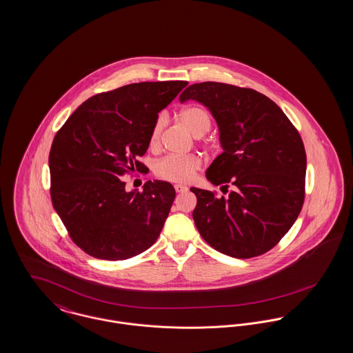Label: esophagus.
Segmentation results:
<instances>
[{
    "mask_svg": "<svg viewBox=\"0 0 353 353\" xmlns=\"http://www.w3.org/2000/svg\"><path fill=\"white\" fill-rule=\"evenodd\" d=\"M174 190H176V192H179V193H183V192H187V190H188V187H187V185H183V184H176V185H174Z\"/></svg>",
    "mask_w": 353,
    "mask_h": 353,
    "instance_id": "1",
    "label": "esophagus"
}]
</instances>
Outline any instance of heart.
I'll list each match as a JSON object with an SVG mask.
<instances>
[{"mask_svg": "<svg viewBox=\"0 0 353 353\" xmlns=\"http://www.w3.org/2000/svg\"><path fill=\"white\" fill-rule=\"evenodd\" d=\"M179 119L183 126L190 132L192 136L201 137L205 134L212 125V118L208 110L204 109L199 105H190L179 112ZM163 117H159L152 126L149 134V148L157 149L160 146L161 132H163ZM201 168V159L196 154H187V156H166L163 160L156 163L154 172L156 174L172 183H188L194 173Z\"/></svg>", "mask_w": 353, "mask_h": 353, "instance_id": "b5f03b06", "label": "heart"}]
</instances>
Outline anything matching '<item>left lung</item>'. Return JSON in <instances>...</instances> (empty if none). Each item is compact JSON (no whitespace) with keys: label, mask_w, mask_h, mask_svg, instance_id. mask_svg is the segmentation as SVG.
<instances>
[{"label":"left lung","mask_w":353,"mask_h":353,"mask_svg":"<svg viewBox=\"0 0 353 353\" xmlns=\"http://www.w3.org/2000/svg\"><path fill=\"white\" fill-rule=\"evenodd\" d=\"M211 111L223 153L205 172L227 197L190 188L197 197L193 220L201 238L219 252L247 259L269 251L297 220L305 197L306 153L297 129L266 95L225 83L187 87Z\"/></svg>","instance_id":"obj_1"}]
</instances>
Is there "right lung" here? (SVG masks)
<instances>
[{"label": "right lung", "mask_w": 353, "mask_h": 353, "mask_svg": "<svg viewBox=\"0 0 353 353\" xmlns=\"http://www.w3.org/2000/svg\"><path fill=\"white\" fill-rule=\"evenodd\" d=\"M188 81H141L91 97L56 133L50 152L51 199L74 243L88 255L123 261L153 245L176 197L168 181L142 192L122 180L143 172L159 112Z\"/></svg>", "instance_id": "add662e5"}]
</instances>
